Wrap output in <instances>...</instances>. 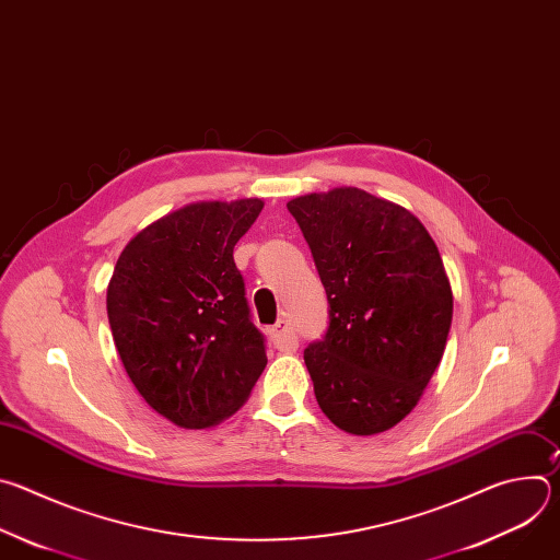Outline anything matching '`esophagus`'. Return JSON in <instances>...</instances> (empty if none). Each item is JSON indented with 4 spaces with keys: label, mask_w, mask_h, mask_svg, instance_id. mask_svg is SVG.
Returning <instances> with one entry per match:
<instances>
[{
    "label": "esophagus",
    "mask_w": 560,
    "mask_h": 560,
    "mask_svg": "<svg viewBox=\"0 0 560 560\" xmlns=\"http://www.w3.org/2000/svg\"><path fill=\"white\" fill-rule=\"evenodd\" d=\"M270 337L281 352H294L299 348V337L288 318H279V322L270 328Z\"/></svg>",
    "instance_id": "obj_1"
}]
</instances>
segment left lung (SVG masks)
Returning a JSON list of instances; mask_svg holds the SVG:
<instances>
[{
	"mask_svg": "<svg viewBox=\"0 0 560 560\" xmlns=\"http://www.w3.org/2000/svg\"><path fill=\"white\" fill-rule=\"evenodd\" d=\"M328 294V332L303 352L318 408L370 436L406 419L441 363L452 288L425 225L359 188L288 201Z\"/></svg>",
	"mask_w": 560,
	"mask_h": 560,
	"instance_id": "obj_1",
	"label": "left lung"
}]
</instances>
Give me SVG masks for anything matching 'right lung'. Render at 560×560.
I'll return each instance as SVG.
<instances>
[{
	"mask_svg": "<svg viewBox=\"0 0 560 560\" xmlns=\"http://www.w3.org/2000/svg\"><path fill=\"white\" fill-rule=\"evenodd\" d=\"M261 208L190 203L143 228L117 259L106 296L117 352L145 404L179 428L234 415L268 363L232 257Z\"/></svg>",
	"mask_w": 560,
	"mask_h": 560,
	"instance_id": "obj_1",
	"label": "right lung"
}]
</instances>
